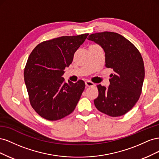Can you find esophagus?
Here are the masks:
<instances>
[{
  "label": "esophagus",
  "instance_id": "34e87169",
  "mask_svg": "<svg viewBox=\"0 0 159 159\" xmlns=\"http://www.w3.org/2000/svg\"><path fill=\"white\" fill-rule=\"evenodd\" d=\"M85 83V85L87 86V87H92V86H95V85L94 83L91 82V81H89V80H87Z\"/></svg>",
  "mask_w": 159,
  "mask_h": 159
}]
</instances>
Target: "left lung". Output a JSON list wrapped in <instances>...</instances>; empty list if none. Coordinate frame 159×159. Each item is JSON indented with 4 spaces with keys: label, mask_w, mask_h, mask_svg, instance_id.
I'll use <instances>...</instances> for the list:
<instances>
[{
    "label": "left lung",
    "mask_w": 159,
    "mask_h": 159,
    "mask_svg": "<svg viewBox=\"0 0 159 159\" xmlns=\"http://www.w3.org/2000/svg\"><path fill=\"white\" fill-rule=\"evenodd\" d=\"M88 39L102 48L105 66L114 71L108 87L98 85L99 95L94 100L95 106L111 117L121 116L129 111L140 98L145 79L142 56L131 42L117 33L92 34Z\"/></svg>",
    "instance_id": "obj_1"
}]
</instances>
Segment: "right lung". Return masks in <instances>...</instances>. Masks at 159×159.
<instances>
[{
	"instance_id": "obj_1",
	"label": "right lung",
	"mask_w": 159,
	"mask_h": 159,
	"mask_svg": "<svg viewBox=\"0 0 159 159\" xmlns=\"http://www.w3.org/2000/svg\"><path fill=\"white\" fill-rule=\"evenodd\" d=\"M89 34L61 36L43 42L30 54L24 78L33 109L50 121L74 111L85 89V83L64 82L62 75L72 63L74 53Z\"/></svg>"
}]
</instances>
